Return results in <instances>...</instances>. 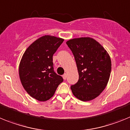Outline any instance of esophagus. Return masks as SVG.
<instances>
[{
  "label": "esophagus",
  "mask_w": 130,
  "mask_h": 130,
  "mask_svg": "<svg viewBox=\"0 0 130 130\" xmlns=\"http://www.w3.org/2000/svg\"><path fill=\"white\" fill-rule=\"evenodd\" d=\"M63 78L64 80H66V78H67V74H66V73H65V74L63 75Z\"/></svg>",
  "instance_id": "esophagus-1"
}]
</instances>
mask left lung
Segmentation results:
<instances>
[{"mask_svg":"<svg viewBox=\"0 0 130 130\" xmlns=\"http://www.w3.org/2000/svg\"><path fill=\"white\" fill-rule=\"evenodd\" d=\"M66 44L76 61L79 78L71 86L73 95L82 101L99 96L109 82L111 60L109 54L98 41L90 37L71 39Z\"/></svg>","mask_w":130,"mask_h":130,"instance_id":"1","label":"left lung"}]
</instances>
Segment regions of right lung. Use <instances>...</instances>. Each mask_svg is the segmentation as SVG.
Masks as SVG:
<instances>
[{"label": "right lung", "mask_w": 130, "mask_h": 130, "mask_svg": "<svg viewBox=\"0 0 130 130\" xmlns=\"http://www.w3.org/2000/svg\"><path fill=\"white\" fill-rule=\"evenodd\" d=\"M64 39L51 35L40 37L27 48L19 66L22 86L32 98L46 101L63 79L54 71L53 55Z\"/></svg>", "instance_id": "obj_1"}]
</instances>
